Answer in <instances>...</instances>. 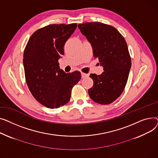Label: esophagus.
<instances>
[{"mask_svg":"<svg viewBox=\"0 0 158 158\" xmlns=\"http://www.w3.org/2000/svg\"><path fill=\"white\" fill-rule=\"evenodd\" d=\"M81 78H85L88 77V75H87V74H85L84 73H81Z\"/></svg>","mask_w":158,"mask_h":158,"instance_id":"obj_1","label":"esophagus"}]
</instances>
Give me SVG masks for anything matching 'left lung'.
Here are the masks:
<instances>
[{"label":"left lung","instance_id":"left-lung-1","mask_svg":"<svg viewBox=\"0 0 158 158\" xmlns=\"http://www.w3.org/2000/svg\"><path fill=\"white\" fill-rule=\"evenodd\" d=\"M81 34L91 44L93 56L98 58L104 72L90 74L94 84L89 96L101 105L117 99L124 89L131 67V57L124 37L115 27L99 22L80 23Z\"/></svg>","mask_w":158,"mask_h":158}]
</instances>
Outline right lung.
Wrapping results in <instances>:
<instances>
[{"instance_id": "obj_1", "label": "right lung", "mask_w": 158, "mask_h": 158, "mask_svg": "<svg viewBox=\"0 0 158 158\" xmlns=\"http://www.w3.org/2000/svg\"><path fill=\"white\" fill-rule=\"evenodd\" d=\"M77 27V23L49 25L34 32L26 45L23 63L27 86L34 98L47 108L67 104L72 88L81 79L80 72L65 73L58 62L65 43Z\"/></svg>"}]
</instances>
